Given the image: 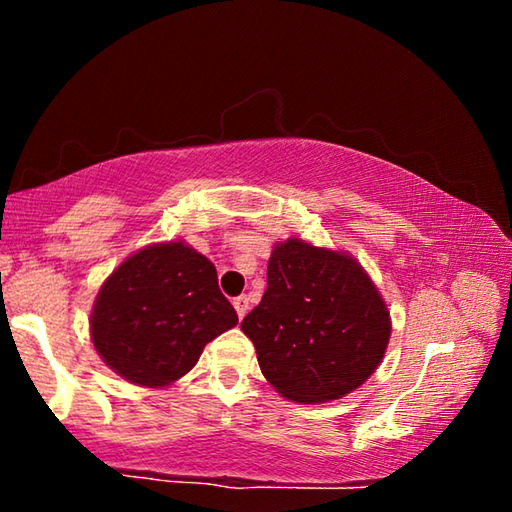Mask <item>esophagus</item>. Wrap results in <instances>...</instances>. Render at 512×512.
I'll use <instances>...</instances> for the list:
<instances>
[{
  "label": "esophagus",
  "mask_w": 512,
  "mask_h": 512,
  "mask_svg": "<svg viewBox=\"0 0 512 512\" xmlns=\"http://www.w3.org/2000/svg\"><path fill=\"white\" fill-rule=\"evenodd\" d=\"M232 305H235V309H237V316H239V318H244V316L248 314V298H246V296H239V298H235V300H232Z\"/></svg>",
  "instance_id": "obj_1"
}]
</instances>
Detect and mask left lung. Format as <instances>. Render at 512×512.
I'll use <instances>...</instances> for the list:
<instances>
[{
  "label": "left lung",
  "mask_w": 512,
  "mask_h": 512,
  "mask_svg": "<svg viewBox=\"0 0 512 512\" xmlns=\"http://www.w3.org/2000/svg\"><path fill=\"white\" fill-rule=\"evenodd\" d=\"M266 282L241 329L282 397L339 400L377 370L391 339V311L350 253L287 239L273 246Z\"/></svg>",
  "instance_id": "1"
}]
</instances>
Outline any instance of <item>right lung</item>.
Here are the masks:
<instances>
[{
	"instance_id": "add662e5",
	"label": "right lung",
	"mask_w": 512,
	"mask_h": 512,
	"mask_svg": "<svg viewBox=\"0 0 512 512\" xmlns=\"http://www.w3.org/2000/svg\"><path fill=\"white\" fill-rule=\"evenodd\" d=\"M237 323L210 259L185 241H164L126 257L101 284L90 336L119 377L162 388L187 375L205 345Z\"/></svg>"
}]
</instances>
